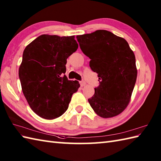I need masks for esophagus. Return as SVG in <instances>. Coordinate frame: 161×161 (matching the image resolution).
Here are the masks:
<instances>
[{
    "mask_svg": "<svg viewBox=\"0 0 161 161\" xmlns=\"http://www.w3.org/2000/svg\"><path fill=\"white\" fill-rule=\"evenodd\" d=\"M80 85H81V86H84L85 85H86V81H80Z\"/></svg>",
    "mask_w": 161,
    "mask_h": 161,
    "instance_id": "obj_1",
    "label": "esophagus"
}]
</instances>
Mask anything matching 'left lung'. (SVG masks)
I'll return each instance as SVG.
<instances>
[{"label": "left lung", "mask_w": 161, "mask_h": 161, "mask_svg": "<svg viewBox=\"0 0 161 161\" xmlns=\"http://www.w3.org/2000/svg\"><path fill=\"white\" fill-rule=\"evenodd\" d=\"M83 53L91 59L100 85L88 99L95 114L103 118L120 114L127 107L137 78L136 57L125 39L104 30L76 36Z\"/></svg>", "instance_id": "left-lung-1"}]
</instances>
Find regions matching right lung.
I'll list each match as a JSON object with an SVG mask.
<instances>
[{"label": "right lung", "instance_id": "obj_1", "mask_svg": "<svg viewBox=\"0 0 161 161\" xmlns=\"http://www.w3.org/2000/svg\"><path fill=\"white\" fill-rule=\"evenodd\" d=\"M77 48L75 36L42 35L24 50L19 76L24 96L39 117H60L80 88L79 81L64 75L67 59Z\"/></svg>", "mask_w": 161, "mask_h": 161}]
</instances>
